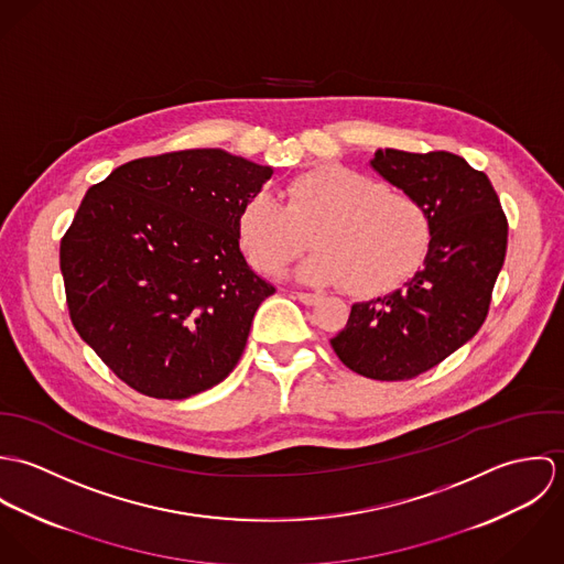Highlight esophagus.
Returning a JSON list of instances; mask_svg holds the SVG:
<instances>
[{"mask_svg": "<svg viewBox=\"0 0 564 564\" xmlns=\"http://www.w3.org/2000/svg\"><path fill=\"white\" fill-rule=\"evenodd\" d=\"M295 297L302 302V304H306V306H315V304H319L322 302V295H315V293H295Z\"/></svg>", "mask_w": 564, "mask_h": 564, "instance_id": "1", "label": "esophagus"}]
</instances>
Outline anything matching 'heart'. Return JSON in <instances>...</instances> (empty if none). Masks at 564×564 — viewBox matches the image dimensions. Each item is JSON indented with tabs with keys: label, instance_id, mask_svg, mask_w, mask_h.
I'll use <instances>...</instances> for the list:
<instances>
[{
	"label": "heart",
	"instance_id": "heart-1",
	"mask_svg": "<svg viewBox=\"0 0 564 564\" xmlns=\"http://www.w3.org/2000/svg\"><path fill=\"white\" fill-rule=\"evenodd\" d=\"M284 204L269 193L242 202L237 235L249 264L262 273L284 271L306 247L315 251L295 275L315 286L343 284L371 297L398 289L423 262L430 219L405 193L349 166L327 164L293 177Z\"/></svg>",
	"mask_w": 564,
	"mask_h": 564
}]
</instances>
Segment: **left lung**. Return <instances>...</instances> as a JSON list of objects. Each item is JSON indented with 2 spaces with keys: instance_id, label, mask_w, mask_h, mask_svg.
Listing matches in <instances>:
<instances>
[{
  "instance_id": "left-lung-1",
  "label": "left lung",
  "mask_w": 564,
  "mask_h": 564,
  "mask_svg": "<svg viewBox=\"0 0 564 564\" xmlns=\"http://www.w3.org/2000/svg\"><path fill=\"white\" fill-rule=\"evenodd\" d=\"M369 164L421 204L430 247L403 289L354 304L349 322L329 343L365 378L408 380L480 329L506 258L508 221L486 173L456 154L387 148Z\"/></svg>"
}]
</instances>
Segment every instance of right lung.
<instances>
[{"label": "right lung", "mask_w": 564, "mask_h": 564, "mask_svg": "<svg viewBox=\"0 0 564 564\" xmlns=\"http://www.w3.org/2000/svg\"><path fill=\"white\" fill-rule=\"evenodd\" d=\"M271 175L210 148L126 162L86 191L61 242L69 315L128 387L186 400L237 367L275 293L247 264L237 217Z\"/></svg>", "instance_id": "obj_1"}]
</instances>
